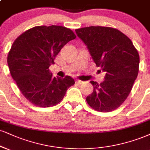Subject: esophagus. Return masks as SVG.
<instances>
[{
	"instance_id": "1",
	"label": "esophagus",
	"mask_w": 150,
	"mask_h": 150,
	"mask_svg": "<svg viewBox=\"0 0 150 150\" xmlns=\"http://www.w3.org/2000/svg\"><path fill=\"white\" fill-rule=\"evenodd\" d=\"M76 82H77V84H82V83H83L82 81H81V80H77L76 81Z\"/></svg>"
}]
</instances>
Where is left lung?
I'll return each mask as SVG.
<instances>
[{
    "label": "left lung",
    "mask_w": 150,
    "mask_h": 150,
    "mask_svg": "<svg viewBox=\"0 0 150 150\" xmlns=\"http://www.w3.org/2000/svg\"><path fill=\"white\" fill-rule=\"evenodd\" d=\"M97 67L105 73L93 86L86 102L96 110L108 112L118 108L131 92L138 74V52L127 35L115 28L89 26L75 30Z\"/></svg>",
    "instance_id": "1"
}]
</instances>
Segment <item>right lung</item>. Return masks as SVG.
Masks as SVG:
<instances>
[{
  "label": "right lung",
  "instance_id": "add662e5",
  "mask_svg": "<svg viewBox=\"0 0 150 150\" xmlns=\"http://www.w3.org/2000/svg\"><path fill=\"white\" fill-rule=\"evenodd\" d=\"M76 38L60 26H35L19 35L12 44L8 64L12 78L27 100L41 108L51 107L64 98L75 84L70 76L52 77L49 67L66 43Z\"/></svg>",
  "mask_w": 150,
  "mask_h": 150
}]
</instances>
